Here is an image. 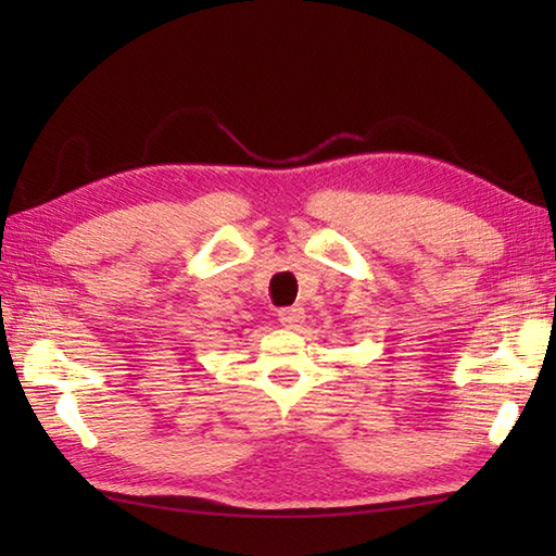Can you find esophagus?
<instances>
[{"mask_svg":"<svg viewBox=\"0 0 556 556\" xmlns=\"http://www.w3.org/2000/svg\"><path fill=\"white\" fill-rule=\"evenodd\" d=\"M303 320H305V311L301 308V305H293V308H281L279 311V323L289 327V329L301 327Z\"/></svg>","mask_w":556,"mask_h":556,"instance_id":"esophagus-1","label":"esophagus"}]
</instances>
